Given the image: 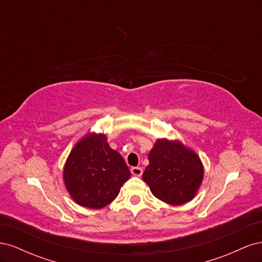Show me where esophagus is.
<instances>
[{"instance_id":"esophagus-1","label":"esophagus","mask_w":262,"mask_h":262,"mask_svg":"<svg viewBox=\"0 0 262 262\" xmlns=\"http://www.w3.org/2000/svg\"><path fill=\"white\" fill-rule=\"evenodd\" d=\"M131 172L134 176H141L142 172H143V169H142L141 167H132Z\"/></svg>"}]
</instances>
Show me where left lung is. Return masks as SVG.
<instances>
[{"label":"left lung","instance_id":"left-lung-1","mask_svg":"<svg viewBox=\"0 0 262 262\" xmlns=\"http://www.w3.org/2000/svg\"><path fill=\"white\" fill-rule=\"evenodd\" d=\"M148 161L142 177L156 198L172 205L192 199L203 178V167L196 154L178 142L158 140Z\"/></svg>","mask_w":262,"mask_h":262}]
</instances>
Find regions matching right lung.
I'll return each mask as SVG.
<instances>
[{"label": "right lung", "instance_id": "obj_1", "mask_svg": "<svg viewBox=\"0 0 262 262\" xmlns=\"http://www.w3.org/2000/svg\"><path fill=\"white\" fill-rule=\"evenodd\" d=\"M130 176L122 156L109 147L102 134L78 142L68 158L63 175L75 202L91 209L104 208L112 202Z\"/></svg>", "mask_w": 262, "mask_h": 262}]
</instances>
